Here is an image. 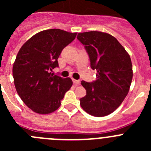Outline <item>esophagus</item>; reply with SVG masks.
I'll return each mask as SVG.
<instances>
[{"mask_svg":"<svg viewBox=\"0 0 151 151\" xmlns=\"http://www.w3.org/2000/svg\"><path fill=\"white\" fill-rule=\"evenodd\" d=\"M73 83H74L75 85H79V84H80V81H79V80L73 79Z\"/></svg>","mask_w":151,"mask_h":151,"instance_id":"obj_1","label":"esophagus"}]
</instances>
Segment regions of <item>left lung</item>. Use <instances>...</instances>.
Returning a JSON list of instances; mask_svg holds the SVG:
<instances>
[{
    "label": "left lung",
    "mask_w": 151,
    "mask_h": 151,
    "mask_svg": "<svg viewBox=\"0 0 151 151\" xmlns=\"http://www.w3.org/2000/svg\"><path fill=\"white\" fill-rule=\"evenodd\" d=\"M78 41L88 54L91 68L97 71V79L82 81L86 95L80 105L86 113L101 117L113 113L129 93L132 80L130 56L111 35L91 31L78 33Z\"/></svg>",
    "instance_id": "left-lung-1"
}]
</instances>
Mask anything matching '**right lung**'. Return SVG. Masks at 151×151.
Returning a JSON list of instances; mask_svg holds the SVG:
<instances>
[{
	"instance_id": "right-lung-1",
	"label": "right lung",
	"mask_w": 151,
	"mask_h": 151,
	"mask_svg": "<svg viewBox=\"0 0 151 151\" xmlns=\"http://www.w3.org/2000/svg\"><path fill=\"white\" fill-rule=\"evenodd\" d=\"M77 33L58 29H47L33 35L19 50L13 66L16 90L25 104L39 114L53 113L60 107L73 81L51 73L58 67L63 49Z\"/></svg>"
}]
</instances>
